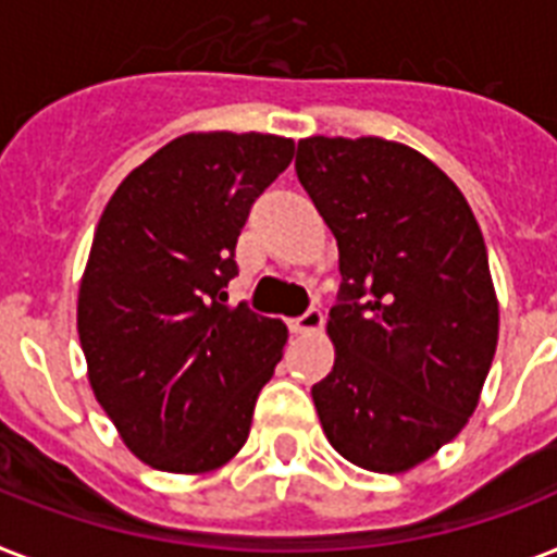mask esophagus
<instances>
[{
  "mask_svg": "<svg viewBox=\"0 0 557 557\" xmlns=\"http://www.w3.org/2000/svg\"><path fill=\"white\" fill-rule=\"evenodd\" d=\"M320 329H323V311L314 309V306H311L306 314H300V318L292 320V332H297V334H314V332H320Z\"/></svg>",
  "mask_w": 557,
  "mask_h": 557,
  "instance_id": "34e87169",
  "label": "esophagus"
}]
</instances>
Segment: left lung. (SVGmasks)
<instances>
[{
    "label": "left lung",
    "instance_id": "1",
    "mask_svg": "<svg viewBox=\"0 0 557 557\" xmlns=\"http://www.w3.org/2000/svg\"><path fill=\"white\" fill-rule=\"evenodd\" d=\"M294 169L341 251L334 366L311 386L334 449L409 472L458 437L498 349L481 225L435 162L381 137H309Z\"/></svg>",
    "mask_w": 557,
    "mask_h": 557
}]
</instances>
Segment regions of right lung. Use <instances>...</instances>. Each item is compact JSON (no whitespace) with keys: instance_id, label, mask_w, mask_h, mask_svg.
Instances as JSON below:
<instances>
[{"instance_id":"add662e5","label":"right lung","mask_w":557,"mask_h":557,"mask_svg":"<svg viewBox=\"0 0 557 557\" xmlns=\"http://www.w3.org/2000/svg\"><path fill=\"white\" fill-rule=\"evenodd\" d=\"M274 134L191 131L131 171L99 216L76 300L94 397L143 463L206 474L243 449L288 329L225 306L248 211L288 169Z\"/></svg>"}]
</instances>
